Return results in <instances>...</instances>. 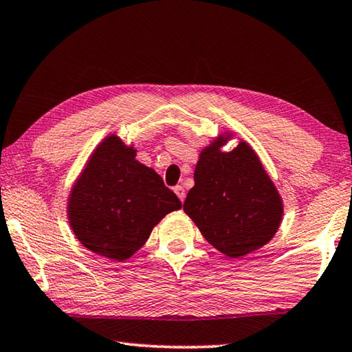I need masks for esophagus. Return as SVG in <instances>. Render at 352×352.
<instances>
[{"mask_svg": "<svg viewBox=\"0 0 352 352\" xmlns=\"http://www.w3.org/2000/svg\"><path fill=\"white\" fill-rule=\"evenodd\" d=\"M173 190H175V193H176L177 198H179L184 202V199H186V190H184V187L182 186H176Z\"/></svg>", "mask_w": 352, "mask_h": 352, "instance_id": "34e87169", "label": "esophagus"}]
</instances>
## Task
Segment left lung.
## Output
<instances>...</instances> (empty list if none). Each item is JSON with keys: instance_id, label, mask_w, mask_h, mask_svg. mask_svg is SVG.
Returning a JSON list of instances; mask_svg holds the SVG:
<instances>
[{"instance_id": "left-lung-1", "label": "left lung", "mask_w": 352, "mask_h": 352, "mask_svg": "<svg viewBox=\"0 0 352 352\" xmlns=\"http://www.w3.org/2000/svg\"><path fill=\"white\" fill-rule=\"evenodd\" d=\"M233 135L221 133L201 150L184 212L214 249L241 258L274 238L285 206L250 144L239 139L233 150H223Z\"/></svg>"}]
</instances>
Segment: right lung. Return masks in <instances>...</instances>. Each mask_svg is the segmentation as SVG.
<instances>
[{
    "mask_svg": "<svg viewBox=\"0 0 352 352\" xmlns=\"http://www.w3.org/2000/svg\"><path fill=\"white\" fill-rule=\"evenodd\" d=\"M134 145L117 134L98 144L71 188L66 217L86 249L125 261L150 238L154 226L182 207L162 177L135 159Z\"/></svg>",
    "mask_w": 352,
    "mask_h": 352,
    "instance_id": "1",
    "label": "right lung"
}]
</instances>
